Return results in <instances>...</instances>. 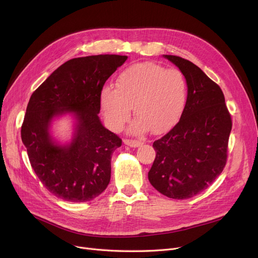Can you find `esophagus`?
Instances as JSON below:
<instances>
[{
	"instance_id": "esophagus-1",
	"label": "esophagus",
	"mask_w": 258,
	"mask_h": 258,
	"mask_svg": "<svg viewBox=\"0 0 258 258\" xmlns=\"http://www.w3.org/2000/svg\"><path fill=\"white\" fill-rule=\"evenodd\" d=\"M124 144L128 145V146H132V147H138L142 144L141 141H138V140H133V139H124L123 140Z\"/></svg>"
}]
</instances>
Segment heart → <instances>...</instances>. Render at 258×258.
<instances>
[{"instance_id":"obj_1","label":"heart","mask_w":258,"mask_h":258,"mask_svg":"<svg viewBox=\"0 0 258 258\" xmlns=\"http://www.w3.org/2000/svg\"><path fill=\"white\" fill-rule=\"evenodd\" d=\"M115 87H105L100 96L104 117L114 131L130 120L131 107L137 119L130 132L137 135L150 130L154 134L168 131L185 110L187 81L178 69H165L154 62L133 64L119 74Z\"/></svg>"}]
</instances>
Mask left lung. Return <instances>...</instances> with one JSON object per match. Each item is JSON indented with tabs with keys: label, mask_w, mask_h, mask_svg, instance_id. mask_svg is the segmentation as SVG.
Here are the masks:
<instances>
[{
	"label": "left lung",
	"mask_w": 258,
	"mask_h": 258,
	"mask_svg": "<svg viewBox=\"0 0 258 258\" xmlns=\"http://www.w3.org/2000/svg\"><path fill=\"white\" fill-rule=\"evenodd\" d=\"M186 78L185 110L175 124L153 144L156 158L148 180L170 199H190L208 188L222 173L232 120L222 89L198 66L164 55Z\"/></svg>",
	"instance_id": "8db88e82"
}]
</instances>
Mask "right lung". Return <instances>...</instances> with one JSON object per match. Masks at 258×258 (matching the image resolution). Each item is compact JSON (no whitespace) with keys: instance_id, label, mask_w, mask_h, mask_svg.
I'll list each match as a JSON object with an SVG mask.
<instances>
[{"instance_id":"obj_1","label":"right lung","mask_w":258,"mask_h":258,"mask_svg":"<svg viewBox=\"0 0 258 258\" xmlns=\"http://www.w3.org/2000/svg\"><path fill=\"white\" fill-rule=\"evenodd\" d=\"M127 59L104 54L66 61L31 95L21 136L39 181L67 202H88L105 190L111 159L122 140L99 120L101 91L107 78ZM72 112L78 123L70 145L58 146L48 127L56 115Z\"/></svg>"}]
</instances>
